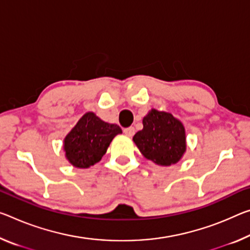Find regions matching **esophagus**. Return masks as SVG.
<instances>
[{"label": "esophagus", "mask_w": 250, "mask_h": 250, "mask_svg": "<svg viewBox=\"0 0 250 250\" xmlns=\"http://www.w3.org/2000/svg\"><path fill=\"white\" fill-rule=\"evenodd\" d=\"M124 132H125V136L132 137L133 134H134V128H133V126H129V128H125V129L124 130Z\"/></svg>", "instance_id": "esophagus-1"}]
</instances>
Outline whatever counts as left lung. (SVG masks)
Returning <instances> with one entry per match:
<instances>
[{"label":"left lung","instance_id":"left-lung-1","mask_svg":"<svg viewBox=\"0 0 250 250\" xmlns=\"http://www.w3.org/2000/svg\"><path fill=\"white\" fill-rule=\"evenodd\" d=\"M144 129L133 137L146 159L160 166L177 164L186 151L185 128L167 112L152 109L142 120Z\"/></svg>","mask_w":250,"mask_h":250}]
</instances>
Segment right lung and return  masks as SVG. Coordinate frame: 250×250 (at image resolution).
I'll use <instances>...</instances> for the list:
<instances>
[{
	"label": "right lung",
	"mask_w": 250,
	"mask_h": 250,
	"mask_svg": "<svg viewBox=\"0 0 250 250\" xmlns=\"http://www.w3.org/2000/svg\"><path fill=\"white\" fill-rule=\"evenodd\" d=\"M119 133H122L119 125L106 124L93 112L85 113L65 137L66 159L77 168H89L101 160Z\"/></svg>",
	"instance_id": "1"
}]
</instances>
